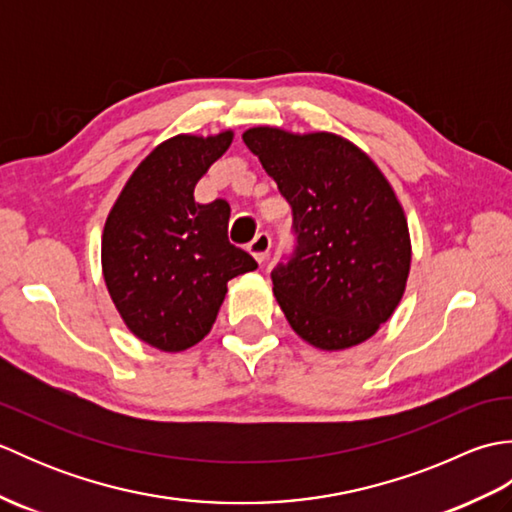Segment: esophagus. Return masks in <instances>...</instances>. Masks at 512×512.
<instances>
[{"label":"esophagus","instance_id":"34e87169","mask_svg":"<svg viewBox=\"0 0 512 512\" xmlns=\"http://www.w3.org/2000/svg\"><path fill=\"white\" fill-rule=\"evenodd\" d=\"M270 246H273V239H270L268 233H257L253 242L248 244L250 255H253L259 264H264L270 253Z\"/></svg>","mask_w":512,"mask_h":512}]
</instances>
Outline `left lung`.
<instances>
[{"label":"left lung","mask_w":512,"mask_h":512,"mask_svg":"<svg viewBox=\"0 0 512 512\" xmlns=\"http://www.w3.org/2000/svg\"><path fill=\"white\" fill-rule=\"evenodd\" d=\"M242 138L292 209L295 250L270 273L292 330L319 350L367 341L409 277V228L394 189L336 134L253 127Z\"/></svg>","instance_id":"left-lung-1"}]
</instances>
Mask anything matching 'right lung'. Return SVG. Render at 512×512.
I'll list each match as a JSON object with an SVG mask.
<instances>
[{"label":"right lung","instance_id":"add662e5","mask_svg":"<svg viewBox=\"0 0 512 512\" xmlns=\"http://www.w3.org/2000/svg\"><path fill=\"white\" fill-rule=\"evenodd\" d=\"M233 134L176 136L140 162L107 215L101 262L116 310L140 341L180 352L215 323L228 279L257 262L228 242L231 206L193 189Z\"/></svg>","mask_w":512,"mask_h":512}]
</instances>
